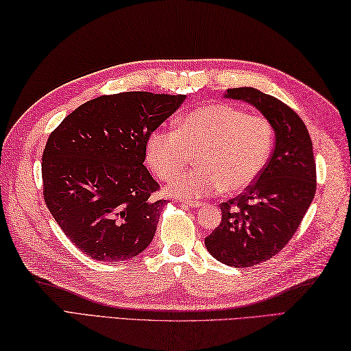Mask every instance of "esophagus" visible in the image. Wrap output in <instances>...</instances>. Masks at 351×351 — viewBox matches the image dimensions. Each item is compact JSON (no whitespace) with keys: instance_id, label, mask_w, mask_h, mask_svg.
I'll return each mask as SVG.
<instances>
[{"instance_id":"esophagus-1","label":"esophagus","mask_w":351,"mask_h":351,"mask_svg":"<svg viewBox=\"0 0 351 351\" xmlns=\"http://www.w3.org/2000/svg\"><path fill=\"white\" fill-rule=\"evenodd\" d=\"M180 204L183 207H191V209H197V207L202 206L199 202H188V199H180Z\"/></svg>"}]
</instances>
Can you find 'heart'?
Returning a JSON list of instances; mask_svg holds the SVG:
<instances>
[{
	"mask_svg": "<svg viewBox=\"0 0 351 351\" xmlns=\"http://www.w3.org/2000/svg\"><path fill=\"white\" fill-rule=\"evenodd\" d=\"M273 147L274 128L265 117L230 104H204L178 118L176 132L149 134L145 156L156 176L169 182L195 154L197 168L176 176L169 189L198 198L248 188L265 168Z\"/></svg>",
	"mask_w": 351,
	"mask_h": 351,
	"instance_id": "1",
	"label": "heart"
}]
</instances>
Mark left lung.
Wrapping results in <instances>:
<instances>
[{"label":"left lung","instance_id":"obj_1","mask_svg":"<svg viewBox=\"0 0 351 351\" xmlns=\"http://www.w3.org/2000/svg\"><path fill=\"white\" fill-rule=\"evenodd\" d=\"M226 97L253 104L276 133L261 176L221 203V224L204 239L217 261L247 268L271 259L294 236L315 195L317 167L309 132L289 106L254 88L227 89Z\"/></svg>","mask_w":351,"mask_h":351}]
</instances>
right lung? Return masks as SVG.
<instances>
[{
    "label": "right lung",
    "instance_id": "obj_1",
    "mask_svg": "<svg viewBox=\"0 0 351 351\" xmlns=\"http://www.w3.org/2000/svg\"><path fill=\"white\" fill-rule=\"evenodd\" d=\"M184 95L121 92L69 113L42 154L44 199L71 242L101 262L138 256L149 245L168 203L144 167L145 144Z\"/></svg>",
    "mask_w": 351,
    "mask_h": 351
}]
</instances>
